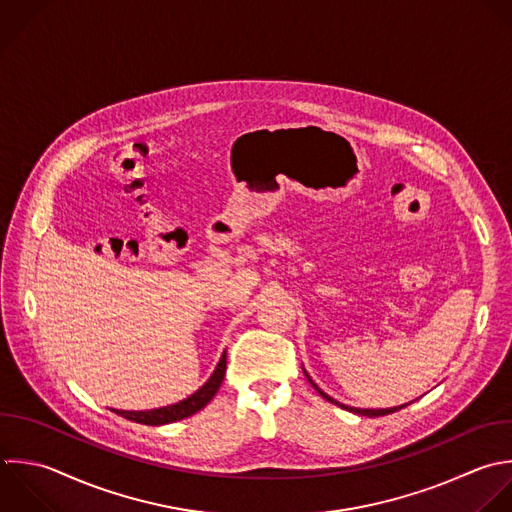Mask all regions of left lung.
<instances>
[{
	"mask_svg": "<svg viewBox=\"0 0 512 512\" xmlns=\"http://www.w3.org/2000/svg\"><path fill=\"white\" fill-rule=\"evenodd\" d=\"M306 376H308V374H306ZM308 380H310V376H308ZM310 384H312V386L318 390V394H320L322 398H326L328 402H332V404H338V406H342V408H346V410H350V412H356V414H362V416H370V418H372V416H384V414L396 412V410H400V408H404V406H406V404H402V406H396V408H382V410H368V408L364 410V408H352V406H344V404L336 402L334 398H330L328 394H324V392H322V390H320V388H318V386H316L312 380H310Z\"/></svg>",
	"mask_w": 512,
	"mask_h": 512,
	"instance_id": "1",
	"label": "left lung"
}]
</instances>
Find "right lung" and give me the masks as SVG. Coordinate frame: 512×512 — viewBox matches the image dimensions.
Here are the masks:
<instances>
[{
    "instance_id": "obj_1",
    "label": "right lung",
    "mask_w": 512,
    "mask_h": 512,
    "mask_svg": "<svg viewBox=\"0 0 512 512\" xmlns=\"http://www.w3.org/2000/svg\"><path fill=\"white\" fill-rule=\"evenodd\" d=\"M226 374V352L222 354L214 374L210 376V380L192 396H188L186 400L178 402V404H170L164 408H154V410H140V412H130V410H118L120 416L140 422V424H150V426H158V424H168V422H176L182 418H188L192 414H196L198 410H202L218 392L222 380Z\"/></svg>"
}]
</instances>
